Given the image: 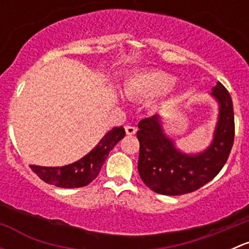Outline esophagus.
I'll use <instances>...</instances> for the list:
<instances>
[{
    "label": "esophagus",
    "mask_w": 249,
    "mask_h": 249,
    "mask_svg": "<svg viewBox=\"0 0 249 249\" xmlns=\"http://www.w3.org/2000/svg\"><path fill=\"white\" fill-rule=\"evenodd\" d=\"M136 131L137 129L135 126H131V125H126V126H125V132H126L127 135H130V136L136 134Z\"/></svg>",
    "instance_id": "obj_1"
}]
</instances>
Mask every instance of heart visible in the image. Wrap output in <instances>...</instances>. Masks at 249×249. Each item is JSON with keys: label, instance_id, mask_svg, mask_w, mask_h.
<instances>
[{"label": "heart", "instance_id": "obj_1", "mask_svg": "<svg viewBox=\"0 0 249 249\" xmlns=\"http://www.w3.org/2000/svg\"><path fill=\"white\" fill-rule=\"evenodd\" d=\"M176 78L162 71H143L131 74L124 83V92L135 99H155L166 94Z\"/></svg>", "mask_w": 249, "mask_h": 249}]
</instances>
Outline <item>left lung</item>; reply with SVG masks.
<instances>
[{
    "label": "left lung",
    "mask_w": 249,
    "mask_h": 249,
    "mask_svg": "<svg viewBox=\"0 0 249 249\" xmlns=\"http://www.w3.org/2000/svg\"><path fill=\"white\" fill-rule=\"evenodd\" d=\"M211 96L218 104L213 139L205 150L185 153L165 134L162 118L155 114L139 123V173L149 189L162 195L192 193L212 180L229 158L235 136L232 100L217 83Z\"/></svg>",
    "instance_id": "obj_1"
}]
</instances>
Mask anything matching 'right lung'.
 <instances>
[{"label":"right lung","mask_w":249,"mask_h":249,"mask_svg":"<svg viewBox=\"0 0 249 249\" xmlns=\"http://www.w3.org/2000/svg\"><path fill=\"white\" fill-rule=\"evenodd\" d=\"M124 136V127L115 126L100 140L94 149L90 150L85 157H83L78 161L61 167L31 165V169L48 184H53L59 188L85 187L97 177L109 152Z\"/></svg>","instance_id":"1"}]
</instances>
